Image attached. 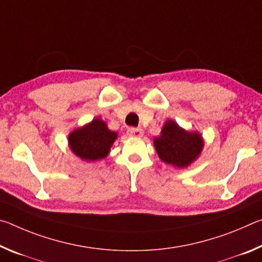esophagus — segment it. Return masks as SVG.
<instances>
[{"label":"esophagus","instance_id":"1","mask_svg":"<svg viewBox=\"0 0 262 262\" xmlns=\"http://www.w3.org/2000/svg\"><path fill=\"white\" fill-rule=\"evenodd\" d=\"M128 135L132 136V137H142L143 136V129H141V128H129V129L127 130Z\"/></svg>","mask_w":262,"mask_h":262}]
</instances>
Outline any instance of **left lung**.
I'll list each match as a JSON object with an SVG mask.
<instances>
[{"label":"left lung","instance_id":"8db88e82","mask_svg":"<svg viewBox=\"0 0 262 262\" xmlns=\"http://www.w3.org/2000/svg\"><path fill=\"white\" fill-rule=\"evenodd\" d=\"M154 145L162 162L177 168H186L200 157L205 141L199 132L186 130L167 119L161 135L154 139Z\"/></svg>","mask_w":262,"mask_h":262}]
</instances>
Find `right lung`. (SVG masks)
Masks as SVG:
<instances>
[{"label":"right lung","instance_id":"right-lung-1","mask_svg":"<svg viewBox=\"0 0 262 262\" xmlns=\"http://www.w3.org/2000/svg\"><path fill=\"white\" fill-rule=\"evenodd\" d=\"M118 133L111 130L100 118L69 133L68 147L82 161L90 163L104 159L117 140Z\"/></svg>","mask_w":262,"mask_h":262}]
</instances>
